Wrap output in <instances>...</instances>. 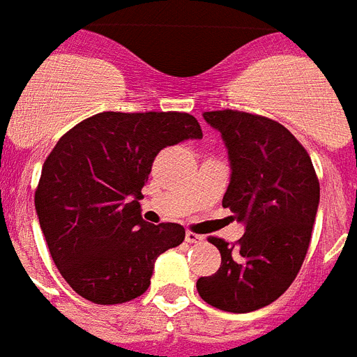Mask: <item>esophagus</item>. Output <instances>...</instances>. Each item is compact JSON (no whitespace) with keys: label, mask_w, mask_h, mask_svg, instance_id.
<instances>
[{"label":"esophagus","mask_w":357,"mask_h":357,"mask_svg":"<svg viewBox=\"0 0 357 357\" xmlns=\"http://www.w3.org/2000/svg\"><path fill=\"white\" fill-rule=\"evenodd\" d=\"M185 241L190 244H198L204 241V235H198L195 234V231H187V234H185Z\"/></svg>","instance_id":"esophagus-1"}]
</instances>
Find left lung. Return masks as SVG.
<instances>
[{
	"label": "left lung",
	"mask_w": 357,
	"mask_h": 357,
	"mask_svg": "<svg viewBox=\"0 0 357 357\" xmlns=\"http://www.w3.org/2000/svg\"><path fill=\"white\" fill-rule=\"evenodd\" d=\"M204 119L228 146L231 181L222 206L246 231L237 243L207 238L222 263L196 289L217 310L248 313L280 298L294 282L310 248L321 187L307 150L276 120L231 109Z\"/></svg>",
	"instance_id": "1"
}]
</instances>
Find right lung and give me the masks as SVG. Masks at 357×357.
Wrapping results in <instances>:
<instances>
[{
  "label": "right lung",
  "instance_id": "1",
  "mask_svg": "<svg viewBox=\"0 0 357 357\" xmlns=\"http://www.w3.org/2000/svg\"><path fill=\"white\" fill-rule=\"evenodd\" d=\"M202 139L189 113H100L59 139L42 167L35 207L61 276L83 298L113 305L150 287L157 255L183 243L181 224H148L142 187L157 153Z\"/></svg>",
  "mask_w": 357,
  "mask_h": 357
}]
</instances>
